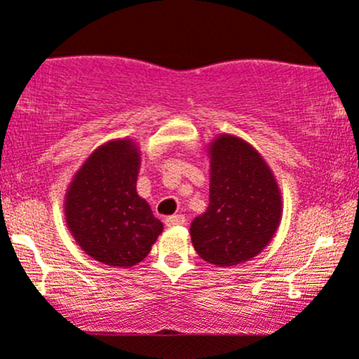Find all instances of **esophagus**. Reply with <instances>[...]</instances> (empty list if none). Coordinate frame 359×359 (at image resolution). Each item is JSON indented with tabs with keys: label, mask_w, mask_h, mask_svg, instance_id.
<instances>
[{
	"label": "esophagus",
	"mask_w": 359,
	"mask_h": 359,
	"mask_svg": "<svg viewBox=\"0 0 359 359\" xmlns=\"http://www.w3.org/2000/svg\"><path fill=\"white\" fill-rule=\"evenodd\" d=\"M184 223H186V216L184 215H172L165 219V224H167V226H179V224Z\"/></svg>",
	"instance_id": "1"
}]
</instances>
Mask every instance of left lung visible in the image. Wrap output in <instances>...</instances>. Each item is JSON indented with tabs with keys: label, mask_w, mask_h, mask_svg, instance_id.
<instances>
[{
	"label": "left lung",
	"mask_w": 359,
	"mask_h": 359,
	"mask_svg": "<svg viewBox=\"0 0 359 359\" xmlns=\"http://www.w3.org/2000/svg\"><path fill=\"white\" fill-rule=\"evenodd\" d=\"M210 206L191 223L201 259L235 266L255 257L281 222V192L266 161L249 143L223 135L210 147Z\"/></svg>",
	"instance_id": "1"
}]
</instances>
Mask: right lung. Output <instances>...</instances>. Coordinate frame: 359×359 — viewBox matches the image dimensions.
Returning a JSON list of instances; mask_svg holds the SVG:
<instances>
[{"label": "right lung", "instance_id": "right-lung-1", "mask_svg": "<svg viewBox=\"0 0 359 359\" xmlns=\"http://www.w3.org/2000/svg\"><path fill=\"white\" fill-rule=\"evenodd\" d=\"M140 153L131 140L97 148L66 194V222L90 257L129 267L151 250L163 223L136 192Z\"/></svg>", "mask_w": 359, "mask_h": 359}]
</instances>
